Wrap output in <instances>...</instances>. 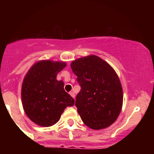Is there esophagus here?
I'll use <instances>...</instances> for the list:
<instances>
[{
	"instance_id": "34e87169",
	"label": "esophagus",
	"mask_w": 154,
	"mask_h": 154,
	"mask_svg": "<svg viewBox=\"0 0 154 154\" xmlns=\"http://www.w3.org/2000/svg\"><path fill=\"white\" fill-rule=\"evenodd\" d=\"M69 95H71V96L72 97V98H75V93H73V92H70V93H69Z\"/></svg>"
}]
</instances>
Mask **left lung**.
<instances>
[{
    "mask_svg": "<svg viewBox=\"0 0 154 154\" xmlns=\"http://www.w3.org/2000/svg\"><path fill=\"white\" fill-rule=\"evenodd\" d=\"M71 68L81 87L75 106L82 122L93 130L109 127L122 107V88L116 72L95 55L75 60Z\"/></svg>",
    "mask_w": 154,
    "mask_h": 154,
    "instance_id": "8db88e82",
    "label": "left lung"
}]
</instances>
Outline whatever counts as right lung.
<instances>
[{
  "label": "right lung",
  "mask_w": 154,
  "mask_h": 154,
  "mask_svg": "<svg viewBox=\"0 0 154 154\" xmlns=\"http://www.w3.org/2000/svg\"><path fill=\"white\" fill-rule=\"evenodd\" d=\"M66 66L63 61L43 60L35 63L24 77L22 86L23 109L31 121L42 127H50L60 119L67 106L75 100L64 91L58 73Z\"/></svg>",
  "instance_id": "right-lung-1"
}]
</instances>
